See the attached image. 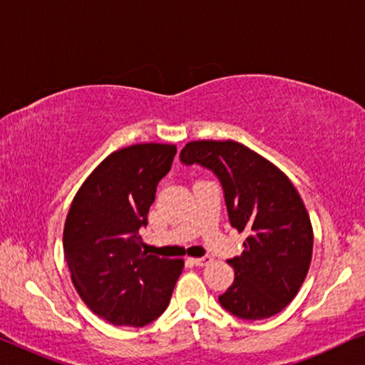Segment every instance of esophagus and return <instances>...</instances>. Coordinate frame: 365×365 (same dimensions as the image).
Segmentation results:
<instances>
[{"instance_id": "esophagus-1", "label": "esophagus", "mask_w": 365, "mask_h": 365, "mask_svg": "<svg viewBox=\"0 0 365 365\" xmlns=\"http://www.w3.org/2000/svg\"><path fill=\"white\" fill-rule=\"evenodd\" d=\"M191 261H192L194 266H197V267H202V266H207V264L212 261V257H209V256H204V257L191 259Z\"/></svg>"}]
</instances>
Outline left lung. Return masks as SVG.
<instances>
[{
  "label": "left lung",
  "mask_w": 365,
  "mask_h": 365,
  "mask_svg": "<svg viewBox=\"0 0 365 365\" xmlns=\"http://www.w3.org/2000/svg\"><path fill=\"white\" fill-rule=\"evenodd\" d=\"M179 159L216 174L229 222L247 234L241 256L227 259L234 282L219 304L247 321L276 316L296 297L312 259L311 219L296 187L281 169L236 141H191Z\"/></svg>",
  "instance_id": "8db88e82"
}]
</instances>
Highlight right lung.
Returning <instances> with one entry per match:
<instances>
[{"label":"right lung","mask_w":365,"mask_h":365,"mask_svg":"<svg viewBox=\"0 0 365 365\" xmlns=\"http://www.w3.org/2000/svg\"><path fill=\"white\" fill-rule=\"evenodd\" d=\"M174 144H134L94 169L73 199L63 232L64 257L84 304L114 326L143 327L166 311L182 259L143 251L156 187L171 169Z\"/></svg>","instance_id":"add662e5"}]
</instances>
